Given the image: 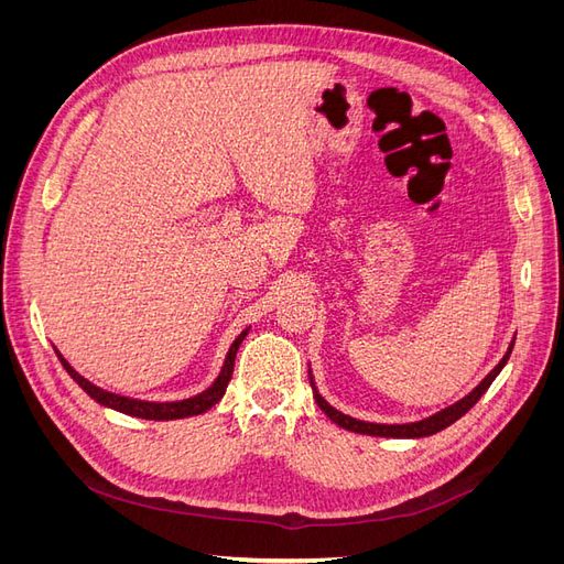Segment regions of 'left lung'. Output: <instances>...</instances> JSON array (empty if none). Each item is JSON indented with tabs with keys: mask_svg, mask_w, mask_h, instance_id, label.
<instances>
[{
	"mask_svg": "<svg viewBox=\"0 0 564 564\" xmlns=\"http://www.w3.org/2000/svg\"><path fill=\"white\" fill-rule=\"evenodd\" d=\"M513 346H516V338L510 340V346L506 350V355L501 357V362L494 367L487 377L477 383L468 395H464L460 400H456L454 404L440 409V412H435L433 416L429 419H421V421H412V423H371V421H360V419H352L344 412H338L336 406H332L327 400H324L319 395V390L315 386V379H313V371L308 369V377H311V386H313V395H315V402L319 404V409L324 414H327L336 425H340V429L346 431H352V433H360V435H373V437H406V440H414V437H429V435H435L440 431H445L447 425H452L454 421H458L460 416H464L468 409L480 400L487 388L491 386V381L499 377L501 369L506 367L510 352H513Z\"/></svg>",
	"mask_w": 564,
	"mask_h": 564,
	"instance_id": "1",
	"label": "left lung"
}]
</instances>
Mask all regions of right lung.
<instances>
[{
	"label": "right lung",
	"mask_w": 564,
	"mask_h": 564,
	"mask_svg": "<svg viewBox=\"0 0 564 564\" xmlns=\"http://www.w3.org/2000/svg\"><path fill=\"white\" fill-rule=\"evenodd\" d=\"M247 334H249V327L232 340V346H230V350H228V355H226L224 367H220L216 381H214L207 390H202V392H197V395L187 398V400H174V402H148V400H133V398L117 395V392L98 388V386H94L91 381L84 379L82 373H77V371L70 367V362H67L58 350H56V355H58L61 365L65 367V371L70 373V377L77 381V386H79L84 392H87V395H89L91 400H96L98 404L110 406V409H115V412H122V414H127V416H139V419H148V421H174V419H187V416H197V414L209 412V409H212L216 402H220V398L226 395V388H228V383H230V379H232L237 350H240V346H242V340L247 338Z\"/></svg>",
	"instance_id": "1"
}]
</instances>
